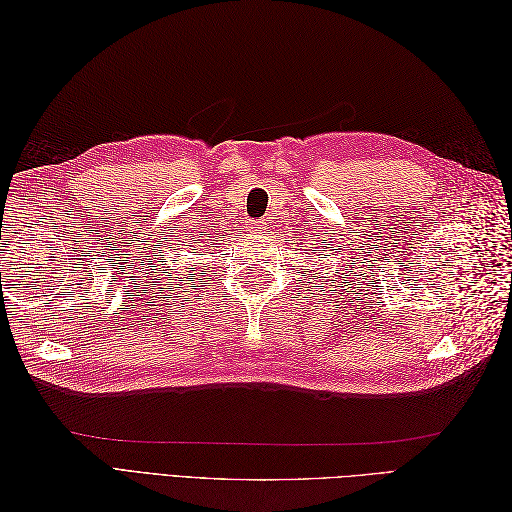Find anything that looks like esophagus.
<instances>
[{"mask_svg": "<svg viewBox=\"0 0 512 512\" xmlns=\"http://www.w3.org/2000/svg\"><path fill=\"white\" fill-rule=\"evenodd\" d=\"M269 226H267V222H254V230L256 232H265Z\"/></svg>", "mask_w": 512, "mask_h": 512, "instance_id": "obj_1", "label": "esophagus"}]
</instances>
